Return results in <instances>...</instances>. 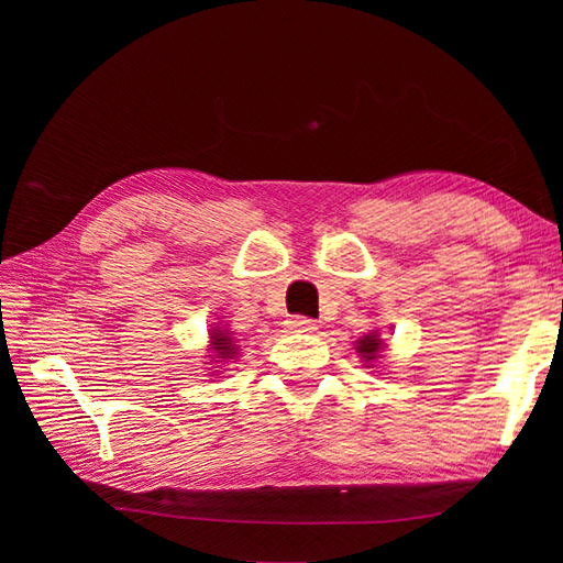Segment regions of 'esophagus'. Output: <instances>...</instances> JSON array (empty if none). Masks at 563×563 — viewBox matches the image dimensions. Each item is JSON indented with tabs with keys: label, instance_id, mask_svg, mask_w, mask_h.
<instances>
[{
	"label": "esophagus",
	"instance_id": "1",
	"mask_svg": "<svg viewBox=\"0 0 563 563\" xmlns=\"http://www.w3.org/2000/svg\"><path fill=\"white\" fill-rule=\"evenodd\" d=\"M288 329L295 333H312V331H317V324H314V319L292 317V319H288Z\"/></svg>",
	"mask_w": 563,
	"mask_h": 563
}]
</instances>
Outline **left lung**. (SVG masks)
<instances>
[{
    "instance_id": "8db88e82",
    "label": "left lung",
    "mask_w": 563,
    "mask_h": 563,
    "mask_svg": "<svg viewBox=\"0 0 563 563\" xmlns=\"http://www.w3.org/2000/svg\"><path fill=\"white\" fill-rule=\"evenodd\" d=\"M385 349V341L379 339V333H367L361 341H357V353L365 357V363H373L375 357H379V351Z\"/></svg>"
}]
</instances>
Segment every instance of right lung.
Segmentation results:
<instances>
[{
	"label": "right lung",
	"instance_id": "obj_1",
	"mask_svg": "<svg viewBox=\"0 0 563 563\" xmlns=\"http://www.w3.org/2000/svg\"><path fill=\"white\" fill-rule=\"evenodd\" d=\"M210 345L214 351V357H222V361H230V357L236 355V345L230 339V331H220V329H212L210 333Z\"/></svg>",
	"mask_w": 563,
	"mask_h": 563
}]
</instances>
